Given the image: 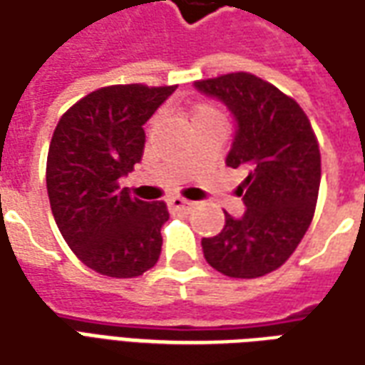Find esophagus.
Here are the masks:
<instances>
[{"label": "esophagus", "instance_id": "1", "mask_svg": "<svg viewBox=\"0 0 365 365\" xmlns=\"http://www.w3.org/2000/svg\"><path fill=\"white\" fill-rule=\"evenodd\" d=\"M170 205L174 209H178V211H187V209H191L193 203H191L190 200H183V197H172V200H170Z\"/></svg>", "mask_w": 365, "mask_h": 365}]
</instances>
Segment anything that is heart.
<instances>
[{
	"label": "heart",
	"mask_w": 365,
	"mask_h": 365,
	"mask_svg": "<svg viewBox=\"0 0 365 365\" xmlns=\"http://www.w3.org/2000/svg\"><path fill=\"white\" fill-rule=\"evenodd\" d=\"M211 116H219V112L215 108H211V106H200V108H195V112H193V122H200L203 118H211Z\"/></svg>",
	"instance_id": "obj_1"
}]
</instances>
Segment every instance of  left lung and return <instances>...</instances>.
I'll use <instances>...</instances> for the list:
<instances>
[{"label": "left lung", "instance_id": "left-lung-1", "mask_svg": "<svg viewBox=\"0 0 365 365\" xmlns=\"http://www.w3.org/2000/svg\"><path fill=\"white\" fill-rule=\"evenodd\" d=\"M195 88L225 104L235 136L225 158L247 170L237 193L243 217L225 211V225L201 239L203 257L233 279L279 269L310 227L320 187V150L304 110L277 86L249 73L197 81Z\"/></svg>", "mask_w": 365, "mask_h": 365}]
</instances>
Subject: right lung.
<instances>
[{
  "mask_svg": "<svg viewBox=\"0 0 365 365\" xmlns=\"http://www.w3.org/2000/svg\"><path fill=\"white\" fill-rule=\"evenodd\" d=\"M175 86L114 85L73 104L58 120L47 156L51 211L71 251L88 269L132 279L162 253L164 201L120 187L144 154V124Z\"/></svg>",
  "mask_w": 365,
  "mask_h": 365,
  "instance_id": "right-lung-1",
  "label": "right lung"
}]
</instances>
